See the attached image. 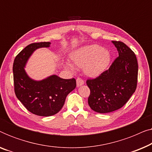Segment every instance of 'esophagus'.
Returning a JSON list of instances; mask_svg holds the SVG:
<instances>
[{
	"label": "esophagus",
	"mask_w": 152,
	"mask_h": 152,
	"mask_svg": "<svg viewBox=\"0 0 152 152\" xmlns=\"http://www.w3.org/2000/svg\"><path fill=\"white\" fill-rule=\"evenodd\" d=\"M84 84V82L82 78L78 77L77 79V86L79 87L80 86H82Z\"/></svg>",
	"instance_id": "34e87169"
}]
</instances>
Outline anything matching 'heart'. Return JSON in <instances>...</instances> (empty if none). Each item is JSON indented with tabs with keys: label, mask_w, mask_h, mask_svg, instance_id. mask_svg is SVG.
I'll return each instance as SVG.
<instances>
[{
	"label": "heart",
	"mask_w": 152,
	"mask_h": 152,
	"mask_svg": "<svg viewBox=\"0 0 152 152\" xmlns=\"http://www.w3.org/2000/svg\"><path fill=\"white\" fill-rule=\"evenodd\" d=\"M72 61L77 66L84 67V70L88 75L96 76L102 73L111 61V55L98 45H86L77 50L71 55ZM70 69H73L71 64L67 63Z\"/></svg>",
	"instance_id": "b5f03b06"
}]
</instances>
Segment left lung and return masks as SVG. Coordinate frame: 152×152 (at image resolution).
<instances>
[{"label": "left lung", "instance_id": "8db88e82", "mask_svg": "<svg viewBox=\"0 0 152 152\" xmlns=\"http://www.w3.org/2000/svg\"><path fill=\"white\" fill-rule=\"evenodd\" d=\"M118 51V57L100 75L89 79L86 84L91 93L88 99L91 109L107 113L120 109L136 89L138 61L134 52L121 41H112Z\"/></svg>", "mask_w": 152, "mask_h": 152}]
</instances>
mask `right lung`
Returning a JSON list of instances; mask_svg holds the SVG:
<instances>
[{
  "label": "right lung",
  "instance_id": "1",
  "mask_svg": "<svg viewBox=\"0 0 152 152\" xmlns=\"http://www.w3.org/2000/svg\"><path fill=\"white\" fill-rule=\"evenodd\" d=\"M50 42L33 43L18 54L13 64L14 92L25 107L33 114L50 116L57 113L65 102L66 96L76 87L74 78L66 80L53 75L41 81L31 79L25 67L34 50L50 47Z\"/></svg>",
  "mask_w": 152,
  "mask_h": 152
}]
</instances>
